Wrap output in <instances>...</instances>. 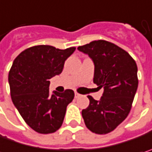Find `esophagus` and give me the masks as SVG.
I'll use <instances>...</instances> for the list:
<instances>
[{
  "label": "esophagus",
  "instance_id": "esophagus-1",
  "mask_svg": "<svg viewBox=\"0 0 152 152\" xmlns=\"http://www.w3.org/2000/svg\"><path fill=\"white\" fill-rule=\"evenodd\" d=\"M80 96H81V95H80L79 93L75 92V97H76V98H78V97H80Z\"/></svg>",
  "mask_w": 152,
  "mask_h": 152
}]
</instances>
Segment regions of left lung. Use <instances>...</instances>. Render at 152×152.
<instances>
[{
    "mask_svg": "<svg viewBox=\"0 0 152 152\" xmlns=\"http://www.w3.org/2000/svg\"><path fill=\"white\" fill-rule=\"evenodd\" d=\"M77 48L92 58L93 82L104 89L100 101L88 96L90 105L82 110L85 125L96 134L110 133L131 111L138 85L137 63L124 49L105 40H96Z\"/></svg>",
    "mask_w": 152,
    "mask_h": 152,
    "instance_id": "1",
    "label": "left lung"
}]
</instances>
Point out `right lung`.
<instances>
[{
    "label": "right lung",
    "mask_w": 152,
    "mask_h": 152,
    "mask_svg": "<svg viewBox=\"0 0 152 152\" xmlns=\"http://www.w3.org/2000/svg\"><path fill=\"white\" fill-rule=\"evenodd\" d=\"M75 47L59 49L36 45L20 53L8 73L13 104L26 124L41 134L54 133L62 126L67 106L75 93L49 92V79L61 74L66 59Z\"/></svg>",
    "instance_id": "right-lung-1"
}]
</instances>
